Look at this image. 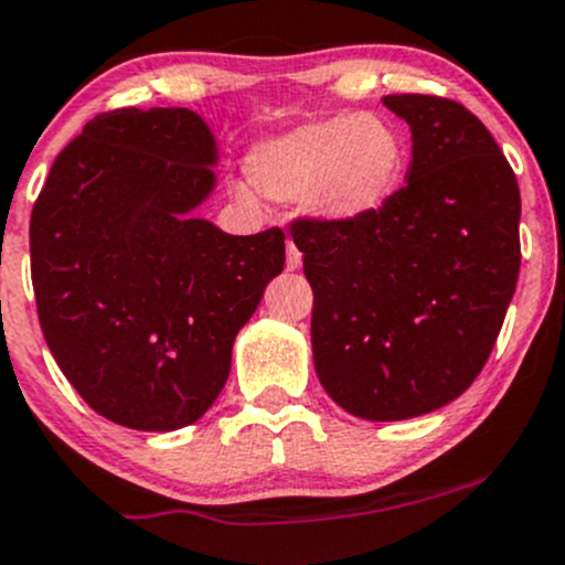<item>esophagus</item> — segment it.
Segmentation results:
<instances>
[{
  "mask_svg": "<svg viewBox=\"0 0 565 565\" xmlns=\"http://www.w3.org/2000/svg\"><path fill=\"white\" fill-rule=\"evenodd\" d=\"M285 266H288L290 271L299 269V266H301V250L290 239H288V260H285Z\"/></svg>",
  "mask_w": 565,
  "mask_h": 565,
  "instance_id": "esophagus-1",
  "label": "esophagus"
}]
</instances>
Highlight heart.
<instances>
[{"label": "heart", "instance_id": "obj_1", "mask_svg": "<svg viewBox=\"0 0 565 565\" xmlns=\"http://www.w3.org/2000/svg\"><path fill=\"white\" fill-rule=\"evenodd\" d=\"M406 145L374 113H337L264 139L247 156V178L264 196L301 202L326 223L377 212L402 183Z\"/></svg>", "mask_w": 565, "mask_h": 565}]
</instances>
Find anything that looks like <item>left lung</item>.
<instances>
[{"label": "left lung", "mask_w": 565, "mask_h": 565, "mask_svg": "<svg viewBox=\"0 0 565 565\" xmlns=\"http://www.w3.org/2000/svg\"><path fill=\"white\" fill-rule=\"evenodd\" d=\"M409 124L406 185L350 223L290 226L312 285V358L363 420L458 398L490 358L520 275V188L493 135L452 99L393 94Z\"/></svg>", "instance_id": "left-lung-1"}]
</instances>
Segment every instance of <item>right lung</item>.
Listing matches in <instances>:
<instances>
[{"instance_id":"add662e5","label":"right lung","mask_w":565,"mask_h":565,"mask_svg":"<svg viewBox=\"0 0 565 565\" xmlns=\"http://www.w3.org/2000/svg\"><path fill=\"white\" fill-rule=\"evenodd\" d=\"M193 110L102 113L53 161L29 223L45 342L90 409L135 430L196 423L285 266V234L232 236L193 215L215 188Z\"/></svg>"}]
</instances>
